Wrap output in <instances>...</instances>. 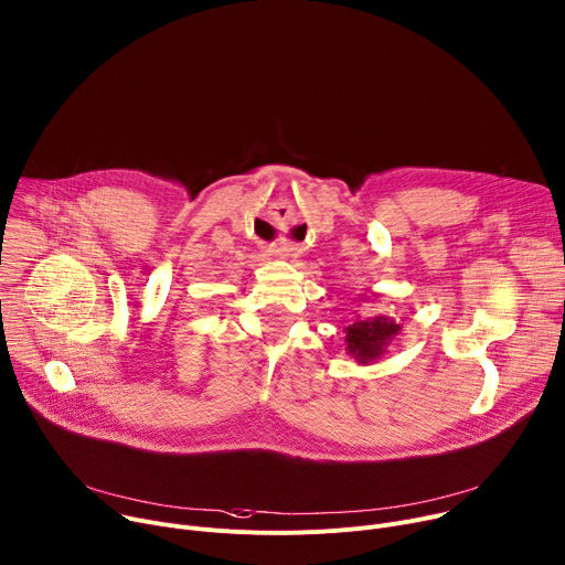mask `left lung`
<instances>
[{
  "label": "left lung",
  "mask_w": 565,
  "mask_h": 565,
  "mask_svg": "<svg viewBox=\"0 0 565 565\" xmlns=\"http://www.w3.org/2000/svg\"><path fill=\"white\" fill-rule=\"evenodd\" d=\"M344 333L347 353L355 358L358 365H372L379 358H383L392 340L401 333V324H396V320L387 316H355V320L344 327Z\"/></svg>",
  "instance_id": "8db88e82"
}]
</instances>
